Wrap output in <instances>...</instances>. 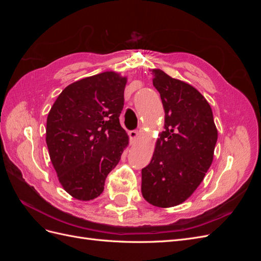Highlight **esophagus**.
Returning a JSON list of instances; mask_svg holds the SVG:
<instances>
[{"label":"esophagus","mask_w":261,"mask_h":261,"mask_svg":"<svg viewBox=\"0 0 261 261\" xmlns=\"http://www.w3.org/2000/svg\"><path fill=\"white\" fill-rule=\"evenodd\" d=\"M138 135H139V133L137 129H133V130L128 132V136L132 140V143H134V141H136L138 139Z\"/></svg>","instance_id":"34e87169"}]
</instances>
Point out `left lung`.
Returning a JSON list of instances; mask_svg holds the SVG:
<instances>
[{
	"instance_id": "8db88e82",
	"label": "left lung",
	"mask_w": 261,
	"mask_h": 261,
	"mask_svg": "<svg viewBox=\"0 0 261 261\" xmlns=\"http://www.w3.org/2000/svg\"><path fill=\"white\" fill-rule=\"evenodd\" d=\"M164 108V130L151 161L141 170V193L155 207L184 202L202 181L213 159L218 130L212 110L193 86L153 69Z\"/></svg>"
}]
</instances>
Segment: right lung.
<instances>
[{
  "mask_svg": "<svg viewBox=\"0 0 261 261\" xmlns=\"http://www.w3.org/2000/svg\"><path fill=\"white\" fill-rule=\"evenodd\" d=\"M126 78L105 72L67 86L46 120V145L63 188L90 200L103 192L128 136L120 124Z\"/></svg>",
  "mask_w": 261,
  "mask_h": 261,
  "instance_id": "1",
  "label": "right lung"
}]
</instances>
